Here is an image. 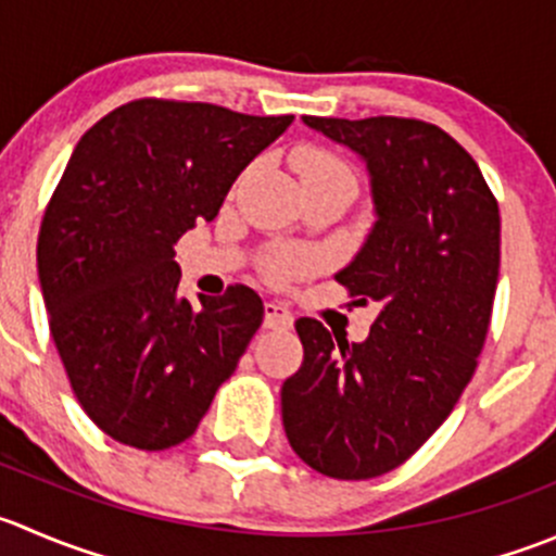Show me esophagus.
<instances>
[{
  "label": "esophagus",
  "mask_w": 556,
  "mask_h": 556,
  "mask_svg": "<svg viewBox=\"0 0 556 556\" xmlns=\"http://www.w3.org/2000/svg\"><path fill=\"white\" fill-rule=\"evenodd\" d=\"M263 326L266 328H290L293 326V315H290L288 306L285 304L266 301V306H263Z\"/></svg>",
  "instance_id": "34e87169"
}]
</instances>
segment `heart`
<instances>
[{
	"mask_svg": "<svg viewBox=\"0 0 556 556\" xmlns=\"http://www.w3.org/2000/svg\"><path fill=\"white\" fill-rule=\"evenodd\" d=\"M295 170H299L301 185H348L355 190V176L350 170V165L344 160H339L337 154L326 152V149L306 147L299 149L293 157ZM309 266L304 255L299 252H277L266 261V274L268 279H285L301 274Z\"/></svg>",
	"mask_w": 556,
	"mask_h": 556,
	"instance_id": "1",
	"label": "heart"
}]
</instances>
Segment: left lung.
I'll list each match as a JSON object with an SVG mask.
<instances>
[{
  "instance_id": "1",
  "label": "left lung",
  "mask_w": 556,
  "mask_h": 556,
  "mask_svg": "<svg viewBox=\"0 0 556 556\" xmlns=\"http://www.w3.org/2000/svg\"><path fill=\"white\" fill-rule=\"evenodd\" d=\"M304 124L369 170L377 223L337 282L380 312L353 344L320 320H295L304 361L282 382V424L312 470L366 481L421 448L476 375L500 277V206L476 160L438 124Z\"/></svg>"
}]
</instances>
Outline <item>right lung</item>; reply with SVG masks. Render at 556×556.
I'll return each instance as SVG.
<instances>
[{
	"label": "right lung",
	"mask_w": 556,
	"mask_h": 556,
	"mask_svg": "<svg viewBox=\"0 0 556 556\" xmlns=\"http://www.w3.org/2000/svg\"><path fill=\"white\" fill-rule=\"evenodd\" d=\"M293 116L143 97L84 132L37 236V274L75 399L122 445L192 438L263 323L247 285L179 299L176 241L212 223Z\"/></svg>",
	"instance_id": "right-lung-1"
}]
</instances>
